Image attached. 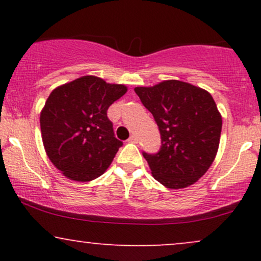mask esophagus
<instances>
[{"label": "esophagus", "mask_w": 261, "mask_h": 261, "mask_svg": "<svg viewBox=\"0 0 261 261\" xmlns=\"http://www.w3.org/2000/svg\"><path fill=\"white\" fill-rule=\"evenodd\" d=\"M127 141H128V142H131V143H136L137 141H139V140H137V136H136V135H131L130 139H128Z\"/></svg>", "instance_id": "esophagus-1"}]
</instances>
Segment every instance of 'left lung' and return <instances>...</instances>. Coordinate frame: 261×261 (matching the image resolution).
Returning a JSON list of instances; mask_svg holds the SVG:
<instances>
[{"instance_id":"8db88e82","label":"left lung","mask_w":261,"mask_h":261,"mask_svg":"<svg viewBox=\"0 0 261 261\" xmlns=\"http://www.w3.org/2000/svg\"><path fill=\"white\" fill-rule=\"evenodd\" d=\"M135 92L160 128V151L142 153L153 178L169 189L196 182L211 167L220 145L222 118L212 95L176 80L136 87Z\"/></svg>"}]
</instances>
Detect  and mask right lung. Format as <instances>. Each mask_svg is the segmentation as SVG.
<instances>
[{
    "label": "right lung",
    "instance_id": "obj_1",
    "mask_svg": "<svg viewBox=\"0 0 261 261\" xmlns=\"http://www.w3.org/2000/svg\"><path fill=\"white\" fill-rule=\"evenodd\" d=\"M127 91L95 76L55 88L40 113L47 157L66 178L91 181L106 172L122 146L107 112Z\"/></svg>",
    "mask_w": 261,
    "mask_h": 261
}]
</instances>
